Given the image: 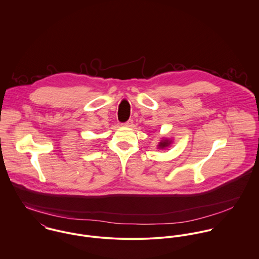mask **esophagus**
Masks as SVG:
<instances>
[{
	"label": "esophagus",
	"instance_id": "esophagus-1",
	"mask_svg": "<svg viewBox=\"0 0 259 259\" xmlns=\"http://www.w3.org/2000/svg\"><path fill=\"white\" fill-rule=\"evenodd\" d=\"M133 123H134V120L133 119H128L126 122L123 123V125L127 126V127H131V126H133Z\"/></svg>",
	"mask_w": 259,
	"mask_h": 259
}]
</instances>
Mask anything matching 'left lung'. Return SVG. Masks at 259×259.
Masks as SVG:
<instances>
[{
  "mask_svg": "<svg viewBox=\"0 0 259 259\" xmlns=\"http://www.w3.org/2000/svg\"><path fill=\"white\" fill-rule=\"evenodd\" d=\"M171 144H172V140L162 138V139L160 140V142L158 143V145H157V148H158V149H165V148H169V146H170Z\"/></svg>",
  "mask_w": 259,
  "mask_h": 259,
  "instance_id": "1",
  "label": "left lung"
}]
</instances>
